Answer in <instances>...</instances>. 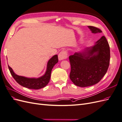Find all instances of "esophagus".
<instances>
[{
  "label": "esophagus",
  "instance_id": "1",
  "mask_svg": "<svg viewBox=\"0 0 122 122\" xmlns=\"http://www.w3.org/2000/svg\"><path fill=\"white\" fill-rule=\"evenodd\" d=\"M58 59L59 60H63L64 59H66L68 57L67 53L65 50H62L61 51L60 53L58 54Z\"/></svg>",
  "mask_w": 122,
  "mask_h": 122
}]
</instances>
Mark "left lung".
<instances>
[{
  "instance_id": "left-lung-1",
  "label": "left lung",
  "mask_w": 122,
  "mask_h": 122,
  "mask_svg": "<svg viewBox=\"0 0 122 122\" xmlns=\"http://www.w3.org/2000/svg\"><path fill=\"white\" fill-rule=\"evenodd\" d=\"M88 27L94 34L102 32L100 29L92 26ZM110 56L109 44L105 36H102L94 46L69 56L70 79L76 86L82 87L98 83L107 71Z\"/></svg>"
}]
</instances>
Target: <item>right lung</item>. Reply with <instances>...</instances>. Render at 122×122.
I'll list each match as a JSON object with an SVG mask.
<instances>
[{
    "label": "right lung",
    "instance_id": "1",
    "mask_svg": "<svg viewBox=\"0 0 122 122\" xmlns=\"http://www.w3.org/2000/svg\"><path fill=\"white\" fill-rule=\"evenodd\" d=\"M58 56L55 55L50 59L48 62L46 72L43 76L38 78H29L27 77L16 75L12 69L8 65V67L11 75L17 82L21 86L29 89L39 90L47 86L49 82L51 77V73L54 66L58 62Z\"/></svg>",
    "mask_w": 122,
    "mask_h": 122
}]
</instances>
